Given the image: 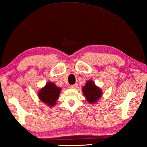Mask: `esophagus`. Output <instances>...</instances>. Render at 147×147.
<instances>
[{"label": "esophagus", "instance_id": "esophagus-1", "mask_svg": "<svg viewBox=\"0 0 147 147\" xmlns=\"http://www.w3.org/2000/svg\"><path fill=\"white\" fill-rule=\"evenodd\" d=\"M77 87H78V84H72V85L70 86V88H76Z\"/></svg>", "mask_w": 147, "mask_h": 147}]
</instances>
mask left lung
<instances>
[{
	"instance_id": "8db88e82",
	"label": "left lung",
	"mask_w": 147,
	"mask_h": 147,
	"mask_svg": "<svg viewBox=\"0 0 147 147\" xmlns=\"http://www.w3.org/2000/svg\"><path fill=\"white\" fill-rule=\"evenodd\" d=\"M82 92L86 97V100L90 104L96 102L102 95V91L100 88L97 87L92 80L86 82V85L82 88Z\"/></svg>"
}]
</instances>
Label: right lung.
Instances as JSON below:
<instances>
[{"label":"right lung","instance_id":"right-lung-1","mask_svg":"<svg viewBox=\"0 0 147 147\" xmlns=\"http://www.w3.org/2000/svg\"><path fill=\"white\" fill-rule=\"evenodd\" d=\"M61 88L55 85V83L49 82L46 86L38 92V96L41 101L49 107H54L59 97Z\"/></svg>","mask_w":147,"mask_h":147}]
</instances>
